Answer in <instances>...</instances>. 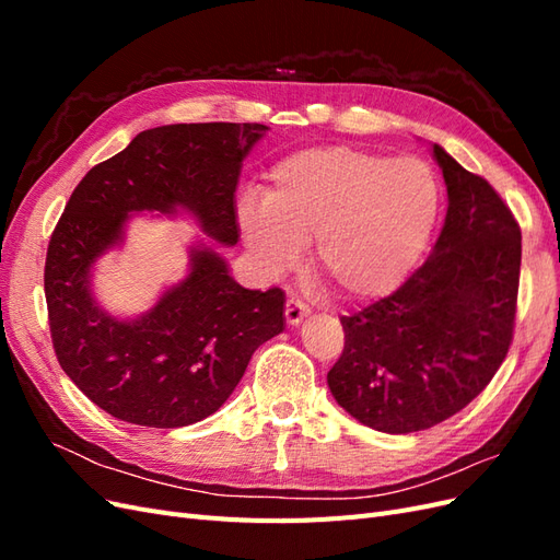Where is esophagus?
I'll return each mask as SVG.
<instances>
[{
    "label": "esophagus",
    "mask_w": 560,
    "mask_h": 560,
    "mask_svg": "<svg viewBox=\"0 0 560 560\" xmlns=\"http://www.w3.org/2000/svg\"><path fill=\"white\" fill-rule=\"evenodd\" d=\"M308 313H311V308H308L303 301H299V299H287L284 317H287V322H290L292 327H296L299 322H303V317H308Z\"/></svg>",
    "instance_id": "1"
}]
</instances>
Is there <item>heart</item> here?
Returning a JSON list of instances; mask_svg holds the SVG:
<instances>
[{"instance_id": "b5f03b06", "label": "heart", "mask_w": 560, "mask_h": 560, "mask_svg": "<svg viewBox=\"0 0 560 560\" xmlns=\"http://www.w3.org/2000/svg\"><path fill=\"white\" fill-rule=\"evenodd\" d=\"M439 210L434 173L418 159L354 147L303 149L282 159L264 206L245 200L238 222L268 276H282L313 243V270L346 301L393 294L425 249Z\"/></svg>"}]
</instances>
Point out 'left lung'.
<instances>
[{
    "label": "left lung",
    "instance_id": "obj_1",
    "mask_svg": "<svg viewBox=\"0 0 560 560\" xmlns=\"http://www.w3.org/2000/svg\"><path fill=\"white\" fill-rule=\"evenodd\" d=\"M448 210L428 261L397 292L341 317L327 383L338 406L387 434L455 416L495 376L514 338L521 229L483 177L432 144Z\"/></svg>",
    "mask_w": 560,
    "mask_h": 560
}]
</instances>
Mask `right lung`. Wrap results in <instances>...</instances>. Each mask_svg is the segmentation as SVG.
<instances>
[{
	"instance_id": "add662e5",
	"label": "right lung",
	"mask_w": 560,
	"mask_h": 560,
	"mask_svg": "<svg viewBox=\"0 0 560 560\" xmlns=\"http://www.w3.org/2000/svg\"><path fill=\"white\" fill-rule=\"evenodd\" d=\"M261 124H175L140 132L79 182L50 235L44 268L50 338L72 383L109 416L184 428L212 416L254 350L284 329V292L245 290L212 247L156 306L118 319L97 306L91 268L124 241L132 212L196 217L219 245L238 243L235 186Z\"/></svg>"
}]
</instances>
